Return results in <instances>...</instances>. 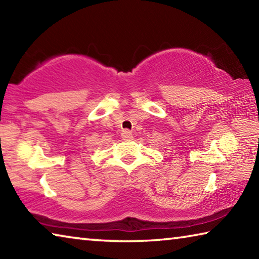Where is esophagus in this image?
I'll return each mask as SVG.
<instances>
[{
	"label": "esophagus",
	"instance_id": "34e87169",
	"mask_svg": "<svg viewBox=\"0 0 259 259\" xmlns=\"http://www.w3.org/2000/svg\"><path fill=\"white\" fill-rule=\"evenodd\" d=\"M121 136H122V139H123V140L133 139V133H131V131H129V130H123V131H122Z\"/></svg>",
	"mask_w": 259,
	"mask_h": 259
}]
</instances>
